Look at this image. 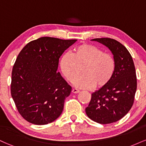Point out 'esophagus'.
I'll list each match as a JSON object with an SVG mask.
<instances>
[{
    "instance_id": "esophagus-1",
    "label": "esophagus",
    "mask_w": 146,
    "mask_h": 146,
    "mask_svg": "<svg viewBox=\"0 0 146 146\" xmlns=\"http://www.w3.org/2000/svg\"><path fill=\"white\" fill-rule=\"evenodd\" d=\"M72 92H73V93H75V94H76V93H80V90L77 89V88H73V90H72Z\"/></svg>"
}]
</instances>
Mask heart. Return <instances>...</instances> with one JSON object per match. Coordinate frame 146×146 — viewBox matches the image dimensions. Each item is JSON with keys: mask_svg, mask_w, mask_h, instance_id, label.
Returning <instances> with one entry per match:
<instances>
[{"mask_svg": "<svg viewBox=\"0 0 146 146\" xmlns=\"http://www.w3.org/2000/svg\"><path fill=\"white\" fill-rule=\"evenodd\" d=\"M62 73L69 81H73L83 68V75L76 78V87L89 89L96 86H106L113 78L116 63L113 55L104 52L93 44H83L73 49L72 55L66 53L60 62Z\"/></svg>", "mask_w": 146, "mask_h": 146, "instance_id": "1", "label": "heart"}]
</instances>
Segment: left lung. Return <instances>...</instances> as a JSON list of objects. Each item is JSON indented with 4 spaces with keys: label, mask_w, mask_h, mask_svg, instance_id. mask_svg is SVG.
Segmentation results:
<instances>
[{
    "label": "left lung",
    "mask_w": 146,
    "mask_h": 146,
    "mask_svg": "<svg viewBox=\"0 0 146 146\" xmlns=\"http://www.w3.org/2000/svg\"><path fill=\"white\" fill-rule=\"evenodd\" d=\"M109 48L116 63L115 74L106 86L95 90L86 107L90 119L101 124L119 121L128 113L133 105L137 90V77L131 55L126 48L114 39L95 38Z\"/></svg>",
    "instance_id": "left-lung-1"
}]
</instances>
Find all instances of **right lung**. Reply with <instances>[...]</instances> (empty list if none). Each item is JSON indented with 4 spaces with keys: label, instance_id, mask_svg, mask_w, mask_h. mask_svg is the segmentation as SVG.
<instances>
[{
    "label": "right lung",
    "instance_id": "right-lung-1",
    "mask_svg": "<svg viewBox=\"0 0 146 146\" xmlns=\"http://www.w3.org/2000/svg\"><path fill=\"white\" fill-rule=\"evenodd\" d=\"M76 41L42 37L20 52L11 73V94L25 120L44 125L62 113L72 88L57 71L60 58Z\"/></svg>",
    "mask_w": 146,
    "mask_h": 146
}]
</instances>
